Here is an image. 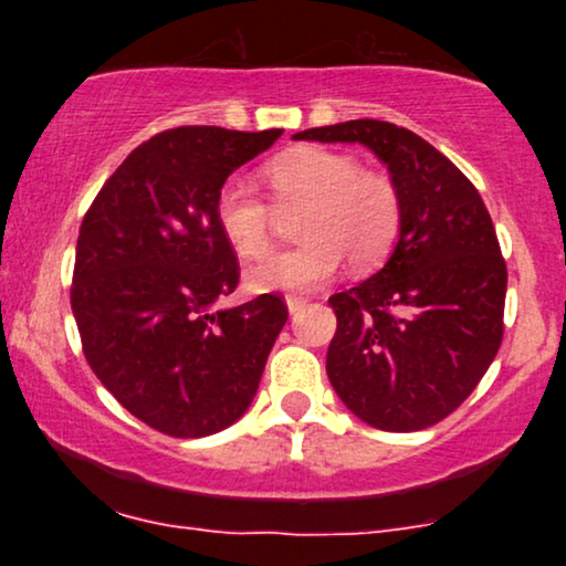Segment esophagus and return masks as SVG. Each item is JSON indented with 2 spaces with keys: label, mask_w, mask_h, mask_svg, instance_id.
<instances>
[{
  "label": "esophagus",
  "mask_w": 566,
  "mask_h": 566,
  "mask_svg": "<svg viewBox=\"0 0 566 566\" xmlns=\"http://www.w3.org/2000/svg\"><path fill=\"white\" fill-rule=\"evenodd\" d=\"M306 304H308V301L304 296H289V298H285V306H289L291 314L301 312V308H304Z\"/></svg>",
  "instance_id": "34e87169"
}]
</instances>
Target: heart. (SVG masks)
<instances>
[{"label":"heart","mask_w":566,"mask_h":566,"mask_svg":"<svg viewBox=\"0 0 566 566\" xmlns=\"http://www.w3.org/2000/svg\"><path fill=\"white\" fill-rule=\"evenodd\" d=\"M265 177L281 211H301L298 247L273 252L247 270V285L258 293L312 291L337 268L381 265L397 244L401 216L399 185L386 172L363 169L345 151L298 146L275 157ZM216 223L231 250L242 258L268 252L275 208L242 177H229L216 192Z\"/></svg>","instance_id":"heart-1"}]
</instances>
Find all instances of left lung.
<instances>
[{
  "mask_svg": "<svg viewBox=\"0 0 566 566\" xmlns=\"http://www.w3.org/2000/svg\"><path fill=\"white\" fill-rule=\"evenodd\" d=\"M293 138L368 146L399 185L405 216L391 258L329 298L327 376L370 428H430L467 401L502 343L507 268L490 211L451 159L394 123L347 120Z\"/></svg>",
  "mask_w": 566,
  "mask_h": 566,
  "instance_id": "8db88e82",
  "label": "left lung"
}]
</instances>
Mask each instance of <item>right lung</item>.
Listing matches in <instances>:
<instances>
[{"mask_svg": "<svg viewBox=\"0 0 566 566\" xmlns=\"http://www.w3.org/2000/svg\"><path fill=\"white\" fill-rule=\"evenodd\" d=\"M281 134L161 130L128 154L82 221L72 312L84 358L130 415L165 436L234 424L289 319L273 293L216 308L239 283L216 192Z\"/></svg>", "mask_w": 566, "mask_h": 566, "instance_id": "add662e5", "label": "right lung"}]
</instances>
